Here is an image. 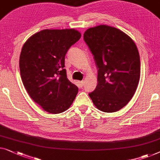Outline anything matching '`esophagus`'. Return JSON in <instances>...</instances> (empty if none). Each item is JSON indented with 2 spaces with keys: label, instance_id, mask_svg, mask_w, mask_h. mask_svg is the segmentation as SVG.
Segmentation results:
<instances>
[{
  "label": "esophagus",
  "instance_id": "1",
  "mask_svg": "<svg viewBox=\"0 0 160 160\" xmlns=\"http://www.w3.org/2000/svg\"><path fill=\"white\" fill-rule=\"evenodd\" d=\"M78 83H79L80 87H83L84 86V81H82V82H79Z\"/></svg>",
  "mask_w": 160,
  "mask_h": 160
}]
</instances>
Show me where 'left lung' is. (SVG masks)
<instances>
[{
	"instance_id": "1",
	"label": "left lung",
	"mask_w": 160,
	"mask_h": 160,
	"mask_svg": "<svg viewBox=\"0 0 160 160\" xmlns=\"http://www.w3.org/2000/svg\"><path fill=\"white\" fill-rule=\"evenodd\" d=\"M84 40L97 68L98 84L89 96L99 110L118 111L131 100L139 82L137 47L126 34L107 25L88 29Z\"/></svg>"
}]
</instances>
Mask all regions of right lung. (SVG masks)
Here are the masks:
<instances>
[{
    "instance_id": "add662e5",
    "label": "right lung",
    "mask_w": 160,
    "mask_h": 160,
    "mask_svg": "<svg viewBox=\"0 0 160 160\" xmlns=\"http://www.w3.org/2000/svg\"><path fill=\"white\" fill-rule=\"evenodd\" d=\"M81 38L77 30L44 29L23 45L20 74L30 97L48 112H63L70 108L78 89L67 78L65 55Z\"/></svg>"
}]
</instances>
